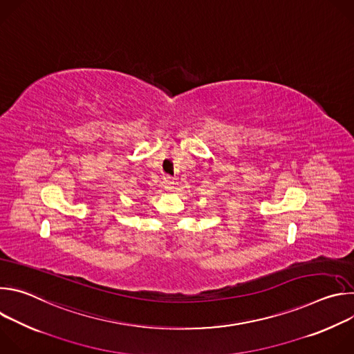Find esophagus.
<instances>
[{"label": "esophagus", "instance_id": "34e87169", "mask_svg": "<svg viewBox=\"0 0 354 354\" xmlns=\"http://www.w3.org/2000/svg\"><path fill=\"white\" fill-rule=\"evenodd\" d=\"M175 179L174 178H171V176H168V178H165V180H164V187H165V190H168V192H171V190H174L175 189Z\"/></svg>", "mask_w": 354, "mask_h": 354}]
</instances>
